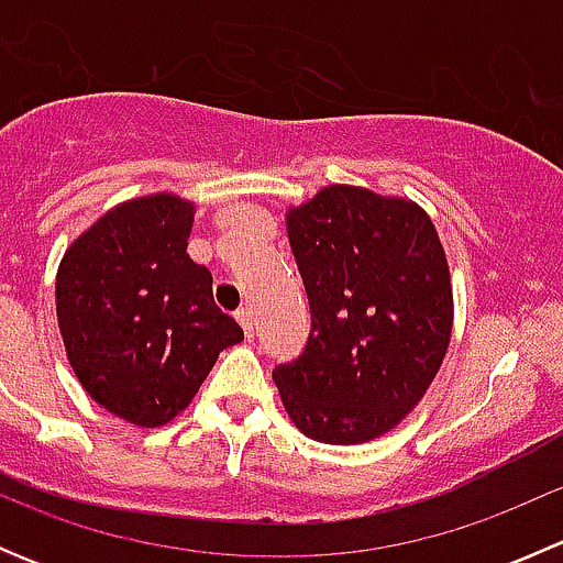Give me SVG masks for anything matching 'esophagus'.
<instances>
[{
  "label": "esophagus",
  "mask_w": 563,
  "mask_h": 563,
  "mask_svg": "<svg viewBox=\"0 0 563 563\" xmlns=\"http://www.w3.org/2000/svg\"><path fill=\"white\" fill-rule=\"evenodd\" d=\"M236 321H240V327L245 329L247 340L253 338V329H255V321H253V310H250V308H240V310H236Z\"/></svg>",
  "instance_id": "1"
}]
</instances>
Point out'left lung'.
<instances>
[{
  "label": "left lung",
  "instance_id": "8db88e82",
  "mask_svg": "<svg viewBox=\"0 0 563 563\" xmlns=\"http://www.w3.org/2000/svg\"><path fill=\"white\" fill-rule=\"evenodd\" d=\"M288 242L310 302L308 345L272 371L308 439L362 444L428 391L452 334L444 247L422 207L329 185L288 209Z\"/></svg>",
  "mask_w": 563,
  "mask_h": 563
}]
</instances>
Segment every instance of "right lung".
Instances as JSON below:
<instances>
[{
  "label": "right lung",
  "mask_w": 563,
  "mask_h": 563,
  "mask_svg": "<svg viewBox=\"0 0 563 563\" xmlns=\"http://www.w3.org/2000/svg\"><path fill=\"white\" fill-rule=\"evenodd\" d=\"M192 203L133 198L84 231L56 272L67 360L95 402L139 428L190 406L240 323L214 305L212 275L187 255Z\"/></svg>",
  "instance_id": "right-lung-1"
}]
</instances>
